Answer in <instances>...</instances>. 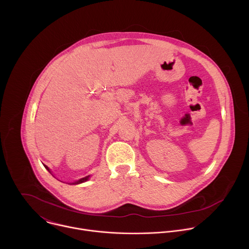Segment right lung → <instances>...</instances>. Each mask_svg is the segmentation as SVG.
Segmentation results:
<instances>
[{
    "label": "right lung",
    "instance_id": "obj_1",
    "mask_svg": "<svg viewBox=\"0 0 249 249\" xmlns=\"http://www.w3.org/2000/svg\"><path fill=\"white\" fill-rule=\"evenodd\" d=\"M45 167H46V168H47V169H48V171H50V170H49V168H48V167H47V166H46V165H45ZM89 176H86V177H84V178H81V179H80V180H78V181H76V182H75V183H73V184H79V183H82V182H85V181H87V180H88V179H89Z\"/></svg>",
    "mask_w": 249,
    "mask_h": 249
}]
</instances>
